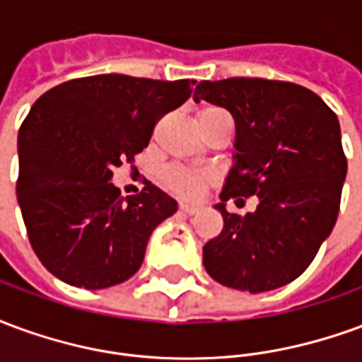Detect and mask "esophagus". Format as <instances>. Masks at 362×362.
<instances>
[{
    "label": "esophagus",
    "instance_id": "obj_1",
    "mask_svg": "<svg viewBox=\"0 0 362 362\" xmlns=\"http://www.w3.org/2000/svg\"><path fill=\"white\" fill-rule=\"evenodd\" d=\"M180 211L188 213V215H196L199 211V207L197 205H189V204H180Z\"/></svg>",
    "mask_w": 362,
    "mask_h": 362
}]
</instances>
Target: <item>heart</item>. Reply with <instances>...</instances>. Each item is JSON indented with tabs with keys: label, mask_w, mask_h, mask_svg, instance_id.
<instances>
[{
	"label": "heart",
	"mask_w": 362,
	"mask_h": 362,
	"mask_svg": "<svg viewBox=\"0 0 362 362\" xmlns=\"http://www.w3.org/2000/svg\"><path fill=\"white\" fill-rule=\"evenodd\" d=\"M202 112H217V108H205ZM163 184L168 192H173L180 197H197L202 189L211 182V174L202 170H189L184 166H168L163 170Z\"/></svg>",
	"instance_id": "b5f03b06"
}]
</instances>
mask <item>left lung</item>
<instances>
[{
  "label": "left lung",
  "mask_w": 362,
  "mask_h": 362,
  "mask_svg": "<svg viewBox=\"0 0 362 362\" xmlns=\"http://www.w3.org/2000/svg\"><path fill=\"white\" fill-rule=\"evenodd\" d=\"M194 100L235 118V165L221 204L223 230L204 246V266L225 287L266 293L310 266L339 213L347 158L334 110L316 93L288 81L230 77L202 81ZM256 195L246 216L228 199Z\"/></svg>",
  "instance_id": "8db88e82"
}]
</instances>
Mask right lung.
Returning <instances> with one entry per match:
<instances>
[{
	"label": "right lung",
	"mask_w": 362,
	"mask_h": 362,
	"mask_svg": "<svg viewBox=\"0 0 362 362\" xmlns=\"http://www.w3.org/2000/svg\"><path fill=\"white\" fill-rule=\"evenodd\" d=\"M194 83L93 75L33 104L19 129L17 199L30 246L52 275L95 291L141 267L151 233L178 204L151 182L122 197L112 168L149 145L155 124L188 100Z\"/></svg>",
	"instance_id": "1"
}]
</instances>
